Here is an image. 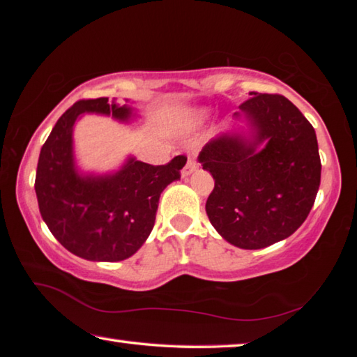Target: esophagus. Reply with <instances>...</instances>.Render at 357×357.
<instances>
[{"label":"esophagus","mask_w":357,"mask_h":357,"mask_svg":"<svg viewBox=\"0 0 357 357\" xmlns=\"http://www.w3.org/2000/svg\"><path fill=\"white\" fill-rule=\"evenodd\" d=\"M197 168H198V164L195 162V159H193V157H189V159H187V162H185V167L183 168V176L184 178L190 176L193 172H197Z\"/></svg>","instance_id":"1"}]
</instances>
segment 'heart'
I'll use <instances>...</instances> for the list:
<instances>
[{
  "label": "heart",
  "mask_w": 357,
  "mask_h": 357,
  "mask_svg": "<svg viewBox=\"0 0 357 357\" xmlns=\"http://www.w3.org/2000/svg\"><path fill=\"white\" fill-rule=\"evenodd\" d=\"M208 110L206 108H193V110H189L181 114L176 121V129L179 130H193L197 129L198 126H202L204 123V119L208 118Z\"/></svg>",
  "instance_id": "1"
}]
</instances>
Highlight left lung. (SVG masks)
<instances>
[{"label":"left lung","mask_w":357,"mask_h":357,"mask_svg":"<svg viewBox=\"0 0 357 357\" xmlns=\"http://www.w3.org/2000/svg\"><path fill=\"white\" fill-rule=\"evenodd\" d=\"M234 113L245 128L204 144L198 162L214 178L206 214L217 233L257 250L298 229L315 203L321 160L315 129L279 94L250 93Z\"/></svg>","instance_id":"1"}]
</instances>
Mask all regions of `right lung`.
Listing matches in <instances>:
<instances>
[{
	"label": "right lung",
	"instance_id": "right-lung-1",
	"mask_svg": "<svg viewBox=\"0 0 357 357\" xmlns=\"http://www.w3.org/2000/svg\"><path fill=\"white\" fill-rule=\"evenodd\" d=\"M84 113L123 124L138 119L129 99L118 104L99 98L72 105L40 149L34 184L39 211L70 253L89 261H121L134 255L153 231L160 193L181 178L187 157L154 167L129 155L114 172H82L75 162L74 128Z\"/></svg>",
	"mask_w": 357,
	"mask_h": 357
}]
</instances>
